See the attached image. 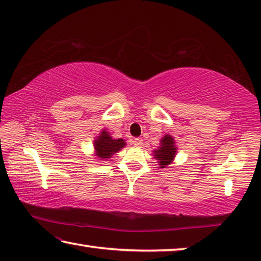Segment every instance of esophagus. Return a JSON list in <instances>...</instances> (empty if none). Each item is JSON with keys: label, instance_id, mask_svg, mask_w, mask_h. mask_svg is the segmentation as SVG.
<instances>
[{"label": "esophagus", "instance_id": "esophagus-1", "mask_svg": "<svg viewBox=\"0 0 261 261\" xmlns=\"http://www.w3.org/2000/svg\"><path fill=\"white\" fill-rule=\"evenodd\" d=\"M132 143H134L135 146H141V145H143V139H141V138H135L134 140H132Z\"/></svg>", "mask_w": 261, "mask_h": 261}]
</instances>
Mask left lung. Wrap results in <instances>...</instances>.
<instances>
[{"label": "left lung", "instance_id": "obj_1", "mask_svg": "<svg viewBox=\"0 0 261 261\" xmlns=\"http://www.w3.org/2000/svg\"><path fill=\"white\" fill-rule=\"evenodd\" d=\"M160 143L159 148L153 151L154 158L159 161L160 168H166L173 162L176 152H177V147L175 146V140L170 135H166L160 140Z\"/></svg>", "mask_w": 261, "mask_h": 261}]
</instances>
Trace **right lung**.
<instances>
[{
    "label": "right lung",
    "mask_w": 261,
    "mask_h": 261,
    "mask_svg": "<svg viewBox=\"0 0 261 261\" xmlns=\"http://www.w3.org/2000/svg\"><path fill=\"white\" fill-rule=\"evenodd\" d=\"M125 146V141L123 139H114L110 137L109 132L106 130L101 131V134L94 140L95 155L101 160H108L113 156V154L121 151V148Z\"/></svg>",
    "instance_id": "obj_1"
}]
</instances>
